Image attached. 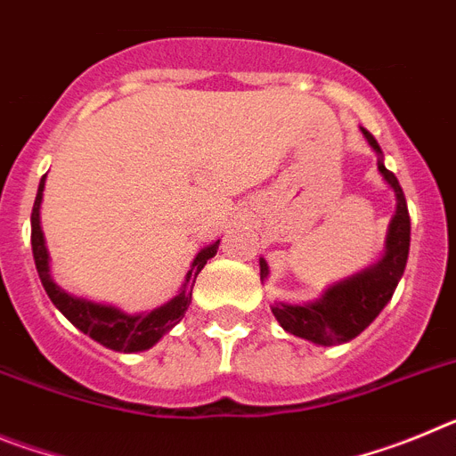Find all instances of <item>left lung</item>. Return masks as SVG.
<instances>
[{"mask_svg": "<svg viewBox=\"0 0 456 456\" xmlns=\"http://www.w3.org/2000/svg\"><path fill=\"white\" fill-rule=\"evenodd\" d=\"M361 132L370 148L377 152L379 173L384 175L386 184L393 189L395 200H397V208H395V215L388 225V235H386L384 256L374 265L365 267L363 272L329 285L320 299L305 301V304L276 301L272 305L273 317L285 331L304 338L313 345H322V347L342 345L365 331L390 301L402 273H404L406 260H409L411 219L404 191H402L397 178L384 167V152L379 148L377 139L363 127ZM267 276L269 267L265 257H260V281H265Z\"/></svg>", "mask_w": 456, "mask_h": 456, "instance_id": "8db88e82", "label": "left lung"}]
</instances>
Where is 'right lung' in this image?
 <instances>
[{
    "instance_id": "add662e5",
    "label": "right lung",
    "mask_w": 456,
    "mask_h": 456,
    "mask_svg": "<svg viewBox=\"0 0 456 456\" xmlns=\"http://www.w3.org/2000/svg\"><path fill=\"white\" fill-rule=\"evenodd\" d=\"M45 178L47 175L40 178L34 209H31V251H34L36 269H38L40 283L45 288L47 297L68 317L70 324H75L79 331L86 333L95 342H100L102 347L123 354L146 352L155 342L162 340L164 333L171 331L173 326L184 317L189 304H191V289L193 283H196V276L208 265L209 257H215L216 248H219V240L215 244H209V247L200 248L199 256L193 257L191 269L187 272V278H184L180 292L171 301L159 305V308L130 315V313H125V310L116 308V305L98 304V301L84 299V297H75V294L59 288L50 273V253H47L45 237H43V228H40V203H43Z\"/></svg>"
}]
</instances>
